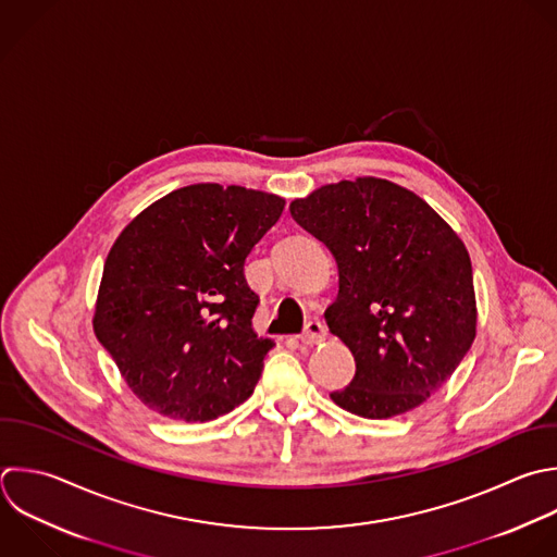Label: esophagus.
Here are the masks:
<instances>
[{"label":"esophagus","mask_w":557,"mask_h":557,"mask_svg":"<svg viewBox=\"0 0 557 557\" xmlns=\"http://www.w3.org/2000/svg\"><path fill=\"white\" fill-rule=\"evenodd\" d=\"M324 337H326V326H324V322L318 320V318L309 320V322L305 324V331L300 333V342H305V344H318V342H322Z\"/></svg>","instance_id":"obj_1"}]
</instances>
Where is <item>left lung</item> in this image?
<instances>
[{
    "mask_svg": "<svg viewBox=\"0 0 557 557\" xmlns=\"http://www.w3.org/2000/svg\"><path fill=\"white\" fill-rule=\"evenodd\" d=\"M335 257L337 300L324 318L352 352V381L331 398L361 418L422 405L470 350L472 265L461 239L416 194L381 181H342L289 205Z\"/></svg>",
    "mask_w": 557,
    "mask_h": 557,
    "instance_id": "obj_1",
    "label": "left lung"
}]
</instances>
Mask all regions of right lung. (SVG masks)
I'll use <instances>...</instances> for the list:
<instances>
[{
  "label": "right lung",
  "instance_id": "obj_1",
  "mask_svg": "<svg viewBox=\"0 0 557 557\" xmlns=\"http://www.w3.org/2000/svg\"><path fill=\"white\" fill-rule=\"evenodd\" d=\"M283 209L272 194L191 185L148 207L113 244L94 329L152 411L207 422L252 394L274 342L252 331L259 296L244 265Z\"/></svg>",
  "mask_w": 557,
  "mask_h": 557
}]
</instances>
